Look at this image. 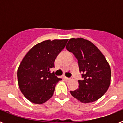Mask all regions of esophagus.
<instances>
[{"label":"esophagus","mask_w":123,"mask_h":123,"mask_svg":"<svg viewBox=\"0 0 123 123\" xmlns=\"http://www.w3.org/2000/svg\"><path fill=\"white\" fill-rule=\"evenodd\" d=\"M63 79L65 81H68V80L70 79V78H67V77L66 76H63Z\"/></svg>","instance_id":"34e87169"}]
</instances>
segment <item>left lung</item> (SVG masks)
I'll list each match as a JSON object with an SVG mask.
<instances>
[{"label":"left lung","instance_id":"1","mask_svg":"<svg viewBox=\"0 0 123 123\" xmlns=\"http://www.w3.org/2000/svg\"><path fill=\"white\" fill-rule=\"evenodd\" d=\"M66 48L78 60L83 78L78 80V89L70 91L72 96L82 103L99 99L110 84V67L105 57L94 44L82 38L69 39Z\"/></svg>","mask_w":123,"mask_h":123}]
</instances>
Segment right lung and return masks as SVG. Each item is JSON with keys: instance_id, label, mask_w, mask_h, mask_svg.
Wrapping results in <instances>:
<instances>
[{"instance_id": "obj_1", "label": "right lung", "mask_w": 123, "mask_h": 123, "mask_svg": "<svg viewBox=\"0 0 123 123\" xmlns=\"http://www.w3.org/2000/svg\"><path fill=\"white\" fill-rule=\"evenodd\" d=\"M68 39L47 40L36 44L25 55L17 71L19 87L28 100L43 104L51 98L55 86L62 80L50 69Z\"/></svg>"}]
</instances>
